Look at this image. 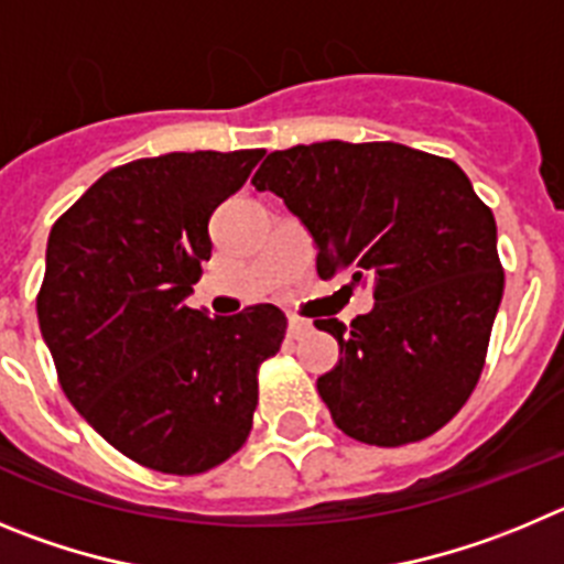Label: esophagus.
<instances>
[{"label": "esophagus", "mask_w": 564, "mask_h": 564, "mask_svg": "<svg viewBox=\"0 0 564 564\" xmlns=\"http://www.w3.org/2000/svg\"><path fill=\"white\" fill-rule=\"evenodd\" d=\"M289 337L292 339H301V337H306L308 332H312V323H308V319H301V317H289Z\"/></svg>", "instance_id": "obj_1"}]
</instances>
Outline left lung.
Returning a JSON list of instances; mask_svg holds the SVG:
<instances>
[{
  "instance_id": "8db88e82",
  "label": "left lung",
  "mask_w": 564,
  "mask_h": 564,
  "mask_svg": "<svg viewBox=\"0 0 564 564\" xmlns=\"http://www.w3.org/2000/svg\"><path fill=\"white\" fill-rule=\"evenodd\" d=\"M317 241V275L370 283L373 312L334 334L339 365L317 379L345 435L402 446L438 433L480 379L503 297L491 207L446 156L399 143L292 145L252 176Z\"/></svg>"
}]
</instances>
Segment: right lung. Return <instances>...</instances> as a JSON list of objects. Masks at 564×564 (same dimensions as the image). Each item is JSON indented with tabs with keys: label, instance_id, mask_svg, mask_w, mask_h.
<instances>
[{
	"label": "right lung",
	"instance_id": "add662e5",
	"mask_svg": "<svg viewBox=\"0 0 564 564\" xmlns=\"http://www.w3.org/2000/svg\"><path fill=\"white\" fill-rule=\"evenodd\" d=\"M263 149L174 151L106 171L50 230L35 312L61 390L118 453L165 475H202L245 446L258 368L286 317L185 306L210 258V213Z\"/></svg>",
	"mask_w": 564,
	"mask_h": 564
}]
</instances>
